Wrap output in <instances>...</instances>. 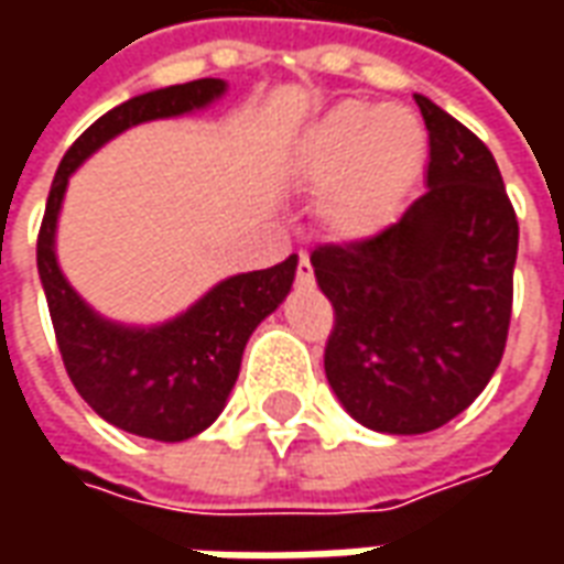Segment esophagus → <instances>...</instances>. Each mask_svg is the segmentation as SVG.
<instances>
[{
  "instance_id": "34e87169",
  "label": "esophagus",
  "mask_w": 564,
  "mask_h": 564,
  "mask_svg": "<svg viewBox=\"0 0 564 564\" xmlns=\"http://www.w3.org/2000/svg\"><path fill=\"white\" fill-rule=\"evenodd\" d=\"M295 278H299V283L314 281V269H311V259H307L305 253L299 257V271H295Z\"/></svg>"
}]
</instances>
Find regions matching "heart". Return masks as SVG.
I'll return each mask as SVG.
<instances>
[{
	"mask_svg": "<svg viewBox=\"0 0 564 564\" xmlns=\"http://www.w3.org/2000/svg\"><path fill=\"white\" fill-rule=\"evenodd\" d=\"M425 135L404 108L341 102L295 135L290 172L323 189L319 220L335 238L383 232L423 169Z\"/></svg>",
	"mask_w": 564,
	"mask_h": 564,
	"instance_id": "b5f03b06",
	"label": "heart"
}]
</instances>
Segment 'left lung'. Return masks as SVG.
I'll list each match as a JSON object with an SVG mask.
<instances>
[{"instance_id": "8db88e82", "label": "left lung", "mask_w": 564, "mask_h": 564, "mask_svg": "<svg viewBox=\"0 0 564 564\" xmlns=\"http://www.w3.org/2000/svg\"><path fill=\"white\" fill-rule=\"evenodd\" d=\"M425 189L375 238L311 253L335 307L326 378L356 423L423 435L486 390L508 341L520 226L484 141L414 96Z\"/></svg>"}]
</instances>
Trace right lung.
I'll return each instance as SVG.
<instances>
[{
  "label": "right lung",
  "instance_id": "right-lung-1",
  "mask_svg": "<svg viewBox=\"0 0 564 564\" xmlns=\"http://www.w3.org/2000/svg\"><path fill=\"white\" fill-rule=\"evenodd\" d=\"M223 93L220 78L189 80L132 96L99 117L59 162L39 232V278L75 390L105 423L165 444L196 437L223 414L247 341L290 295L299 257L232 274L165 323L127 326L93 311L66 281L56 259V223L68 177L102 144L139 123L202 111Z\"/></svg>",
  "mask_w": 564,
  "mask_h": 564
}]
</instances>
